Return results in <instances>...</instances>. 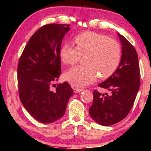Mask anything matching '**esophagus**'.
Masks as SVG:
<instances>
[{
    "label": "esophagus",
    "mask_w": 151,
    "mask_h": 151,
    "mask_svg": "<svg viewBox=\"0 0 151 151\" xmlns=\"http://www.w3.org/2000/svg\"><path fill=\"white\" fill-rule=\"evenodd\" d=\"M73 91H74V92H75V93H80V92L83 91L84 89L79 88H73Z\"/></svg>",
    "instance_id": "obj_1"
}]
</instances>
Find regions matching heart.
<instances>
[{
  "label": "heart",
  "instance_id": "1",
  "mask_svg": "<svg viewBox=\"0 0 151 151\" xmlns=\"http://www.w3.org/2000/svg\"><path fill=\"white\" fill-rule=\"evenodd\" d=\"M76 47L69 44L60 48L61 60L66 65H75L81 56L86 55L85 66H76L65 73V78L76 87L93 83L99 73L103 78L112 75L119 65L121 47L116 40L94 32H85L74 39Z\"/></svg>",
  "mask_w": 151,
  "mask_h": 151
}]
</instances>
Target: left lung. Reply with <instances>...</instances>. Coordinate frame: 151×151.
Segmentation results:
<instances>
[{"label":"left lung","mask_w":151,"mask_h":151,"mask_svg":"<svg viewBox=\"0 0 151 151\" xmlns=\"http://www.w3.org/2000/svg\"><path fill=\"white\" fill-rule=\"evenodd\" d=\"M122 45L119 65L112 75L99 86L110 94L93 92V103L89 108L92 119L103 126L118 123L131 111L140 87V69L136 50L123 36L118 33Z\"/></svg>","instance_id":"left-lung-1"}]
</instances>
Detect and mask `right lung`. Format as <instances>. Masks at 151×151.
Returning a JSON list of instances; mask_svg holds the SVG:
<instances>
[{
    "label": "right lung",
    "mask_w": 151,
    "mask_h": 151,
    "mask_svg": "<svg viewBox=\"0 0 151 151\" xmlns=\"http://www.w3.org/2000/svg\"><path fill=\"white\" fill-rule=\"evenodd\" d=\"M69 27L50 24L40 28L30 37L18 65L20 100L30 115L41 123L60 119L73 94L67 82L54 84L61 73L60 47Z\"/></svg>",
    "instance_id": "obj_1"
}]
</instances>
